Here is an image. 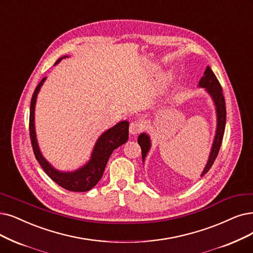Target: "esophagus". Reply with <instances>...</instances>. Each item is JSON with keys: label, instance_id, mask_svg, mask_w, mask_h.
Segmentation results:
<instances>
[{"label": "esophagus", "instance_id": "esophagus-1", "mask_svg": "<svg viewBox=\"0 0 253 253\" xmlns=\"http://www.w3.org/2000/svg\"><path fill=\"white\" fill-rule=\"evenodd\" d=\"M142 128H143L142 123H140L139 120L132 121V123H130V125H129V134L137 135L138 133L141 132V130H142Z\"/></svg>", "mask_w": 253, "mask_h": 253}]
</instances>
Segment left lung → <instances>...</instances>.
I'll list each match as a JSON object with an SVG mask.
<instances>
[{
  "label": "left lung",
  "instance_id": "obj_1",
  "mask_svg": "<svg viewBox=\"0 0 253 253\" xmlns=\"http://www.w3.org/2000/svg\"><path fill=\"white\" fill-rule=\"evenodd\" d=\"M198 87L205 88L206 91L211 95L215 105L216 115H217V127H216V134L213 141V145H211V148L208 163L203 171V173H201V176H204L211 169V165H213L214 161L218 156L219 149L222 143V139H223V135H224V129H225L226 109H225L224 96H223V93H222V87L219 83L218 79L216 78L215 74L213 73V70L211 69L210 66L206 68L204 77L200 79L198 83ZM138 143L141 146V151H142V160L144 162L148 151L151 147L149 136L146 133L140 134L138 137Z\"/></svg>",
  "mask_w": 253,
  "mask_h": 253
}]
</instances>
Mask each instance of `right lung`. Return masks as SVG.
<instances>
[{
    "label": "right lung",
    "instance_id": "obj_1",
    "mask_svg": "<svg viewBox=\"0 0 253 253\" xmlns=\"http://www.w3.org/2000/svg\"><path fill=\"white\" fill-rule=\"evenodd\" d=\"M68 56H63L57 60L55 63L58 64L62 59ZM46 78H43L40 83L37 85L35 91L31 99V106H30V120H29V128H30V138L36 160L40 166L42 167L44 172L52 178L56 184L68 191L73 192H86L92 189L102 178L105 171L106 165L110 156L112 155L113 150L125 144L128 139V121L123 120L107 129L102 135L99 136L95 145L93 147L91 157L87 163L81 168L75 171H60L50 165L45 158L42 156L40 151L36 132H35V105L36 99L40 88L43 85Z\"/></svg>",
    "mask_w": 253,
    "mask_h": 253
}]
</instances>
